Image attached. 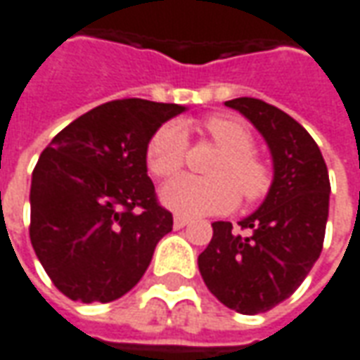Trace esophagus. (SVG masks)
<instances>
[{"label":"esophagus","mask_w":360,"mask_h":360,"mask_svg":"<svg viewBox=\"0 0 360 360\" xmlns=\"http://www.w3.org/2000/svg\"><path fill=\"white\" fill-rule=\"evenodd\" d=\"M187 224H189V219H187V217H183V214H175V217H173V226H175L177 231L183 229V226H187Z\"/></svg>","instance_id":"1"}]
</instances>
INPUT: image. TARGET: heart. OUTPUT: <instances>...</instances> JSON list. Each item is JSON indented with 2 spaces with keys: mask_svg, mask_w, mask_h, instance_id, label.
<instances>
[{
  "mask_svg": "<svg viewBox=\"0 0 360 360\" xmlns=\"http://www.w3.org/2000/svg\"><path fill=\"white\" fill-rule=\"evenodd\" d=\"M200 131L211 139L221 155L209 165V179L177 177L161 189V200L171 211L200 217L232 211L238 205V192L246 202L262 200L272 187V171L254 151L250 129L240 120L209 116L200 122ZM189 139L177 122L163 124L153 131L146 148V163L151 175L169 179L187 163Z\"/></svg>",
  "mask_w": 360,
  "mask_h": 360,
  "instance_id": "obj_1",
  "label": "heart"
}]
</instances>
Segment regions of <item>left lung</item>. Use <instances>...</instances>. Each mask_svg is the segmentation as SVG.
<instances>
[{"label": "left lung", "instance_id": "left-lung-1", "mask_svg": "<svg viewBox=\"0 0 360 360\" xmlns=\"http://www.w3.org/2000/svg\"><path fill=\"white\" fill-rule=\"evenodd\" d=\"M260 131L272 151L274 181L260 209L238 222H212L199 254L211 293L244 315L288 300L317 262L329 214V173L315 139L292 116L258 98L224 102Z\"/></svg>", "mask_w": 360, "mask_h": 360}]
</instances>
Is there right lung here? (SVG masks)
Returning a JSON list of instances; mask_svg holds the SVG:
<instances>
[{
  "mask_svg": "<svg viewBox=\"0 0 360 360\" xmlns=\"http://www.w3.org/2000/svg\"><path fill=\"white\" fill-rule=\"evenodd\" d=\"M179 104L122 98L60 129L31 179L29 236L51 282L72 302L108 303L148 270L173 229L148 177L146 148Z\"/></svg>",
  "mask_w": 360,
  "mask_h": 360,
  "instance_id": "right-lung-1",
  "label": "right lung"
}]
</instances>
